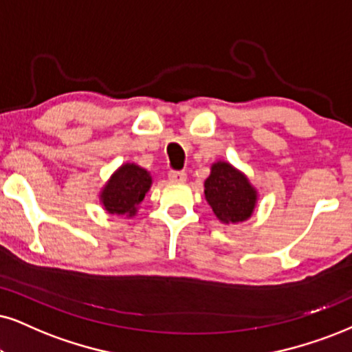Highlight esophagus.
<instances>
[{
  "instance_id": "esophagus-1",
  "label": "esophagus",
  "mask_w": 352,
  "mask_h": 352,
  "mask_svg": "<svg viewBox=\"0 0 352 352\" xmlns=\"http://www.w3.org/2000/svg\"><path fill=\"white\" fill-rule=\"evenodd\" d=\"M168 179L173 183H184L186 181V173L184 171H169Z\"/></svg>"
}]
</instances>
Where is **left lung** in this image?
Masks as SVG:
<instances>
[{
    "mask_svg": "<svg viewBox=\"0 0 352 352\" xmlns=\"http://www.w3.org/2000/svg\"><path fill=\"white\" fill-rule=\"evenodd\" d=\"M206 199L217 219L223 223H238L250 219L254 210L256 190L245 176L228 163H215L206 179Z\"/></svg>",
    "mask_w": 352,
    "mask_h": 352,
    "instance_id": "8db88e82",
    "label": "left lung"
}]
</instances>
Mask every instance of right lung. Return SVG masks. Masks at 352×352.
Masks as SVG:
<instances>
[{"label": "right lung", "instance_id": "add662e5", "mask_svg": "<svg viewBox=\"0 0 352 352\" xmlns=\"http://www.w3.org/2000/svg\"><path fill=\"white\" fill-rule=\"evenodd\" d=\"M151 186V177L137 164H124L104 188L101 199L109 214L133 215Z\"/></svg>", "mask_w": 352, "mask_h": 352}]
</instances>
